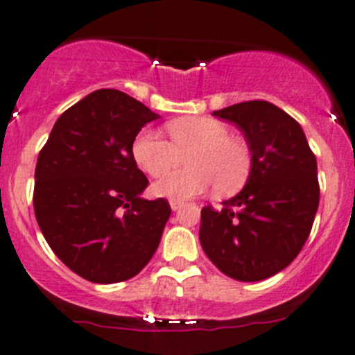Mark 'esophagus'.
Returning <instances> with one entry per match:
<instances>
[{
	"label": "esophagus",
	"mask_w": 355,
	"mask_h": 355,
	"mask_svg": "<svg viewBox=\"0 0 355 355\" xmlns=\"http://www.w3.org/2000/svg\"><path fill=\"white\" fill-rule=\"evenodd\" d=\"M182 206H184V202H180V200H170V207L171 211H178Z\"/></svg>",
	"instance_id": "obj_1"
}]
</instances>
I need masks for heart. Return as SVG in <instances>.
Segmentation results:
<instances>
[{
    "instance_id": "obj_1",
    "label": "heart",
    "mask_w": 355,
    "mask_h": 355,
    "mask_svg": "<svg viewBox=\"0 0 355 355\" xmlns=\"http://www.w3.org/2000/svg\"><path fill=\"white\" fill-rule=\"evenodd\" d=\"M170 141L153 129H143L132 143V156L141 170L162 177L185 157L177 170L153 184V193L170 200H187L216 184L219 192L243 185L250 171V151L231 137L225 122L211 117H180L166 124Z\"/></svg>"
}]
</instances>
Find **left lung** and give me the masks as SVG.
Returning <instances> with one entry per match:
<instances>
[{
  "instance_id": "8db88e82",
  "label": "left lung",
  "mask_w": 355,
  "mask_h": 355,
  "mask_svg": "<svg viewBox=\"0 0 355 355\" xmlns=\"http://www.w3.org/2000/svg\"><path fill=\"white\" fill-rule=\"evenodd\" d=\"M243 132L252 153L245 187L200 211L199 240L227 277L255 282L272 277L297 257L320 202L318 168L301 125L263 100L212 112Z\"/></svg>"
}]
</instances>
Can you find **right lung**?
<instances>
[{"label": "right lung", "mask_w": 355, "mask_h": 355, "mask_svg": "<svg viewBox=\"0 0 355 355\" xmlns=\"http://www.w3.org/2000/svg\"><path fill=\"white\" fill-rule=\"evenodd\" d=\"M155 114L119 89H96L52 128L35 166L33 209L52 252L80 277L128 281L155 255L171 214L141 197L148 178L132 143Z\"/></svg>", "instance_id": "add662e5"}]
</instances>
